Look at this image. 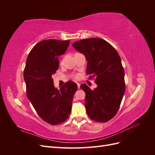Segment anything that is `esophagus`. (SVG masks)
<instances>
[{
    "label": "esophagus",
    "mask_w": 155,
    "mask_h": 155,
    "mask_svg": "<svg viewBox=\"0 0 155 155\" xmlns=\"http://www.w3.org/2000/svg\"><path fill=\"white\" fill-rule=\"evenodd\" d=\"M77 85H78V88H79V87H80V83H77Z\"/></svg>",
    "instance_id": "esophagus-1"
}]
</instances>
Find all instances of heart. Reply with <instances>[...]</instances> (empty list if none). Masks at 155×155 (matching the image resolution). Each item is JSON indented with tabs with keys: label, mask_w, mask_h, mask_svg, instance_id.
I'll return each instance as SVG.
<instances>
[{
	"label": "heart",
	"mask_w": 155,
	"mask_h": 155,
	"mask_svg": "<svg viewBox=\"0 0 155 155\" xmlns=\"http://www.w3.org/2000/svg\"><path fill=\"white\" fill-rule=\"evenodd\" d=\"M79 77V76L78 74H76V75H74V78H78Z\"/></svg>",
	"instance_id": "obj_1"
}]
</instances>
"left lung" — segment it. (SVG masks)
<instances>
[{"label":"left lung","instance_id":"8db88e82","mask_svg":"<svg viewBox=\"0 0 155 155\" xmlns=\"http://www.w3.org/2000/svg\"><path fill=\"white\" fill-rule=\"evenodd\" d=\"M73 47L85 55L89 78L97 87L91 90L85 83V108L90 118L107 122L116 114L125 90L124 68L118 51L104 39L90 38L76 41Z\"/></svg>","mask_w":155,"mask_h":155}]
</instances>
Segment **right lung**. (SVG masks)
I'll use <instances>...</instances> for the list:
<instances>
[{
  "label": "right lung",
  "mask_w": 155,
  "mask_h": 155,
  "mask_svg": "<svg viewBox=\"0 0 155 155\" xmlns=\"http://www.w3.org/2000/svg\"><path fill=\"white\" fill-rule=\"evenodd\" d=\"M69 44L70 40L56 39L36 44L28 56L23 74L28 98L40 118L51 125L67 120L78 89L76 83L68 81L58 90L51 78L59 67L58 57L64 54Z\"/></svg>",
  "instance_id": "add662e5"
}]
</instances>
